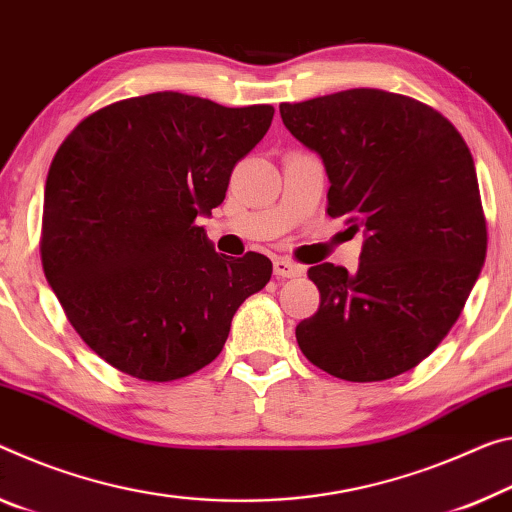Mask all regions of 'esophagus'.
Listing matches in <instances>:
<instances>
[{"instance_id":"obj_1","label":"esophagus","mask_w":512,"mask_h":512,"mask_svg":"<svg viewBox=\"0 0 512 512\" xmlns=\"http://www.w3.org/2000/svg\"><path fill=\"white\" fill-rule=\"evenodd\" d=\"M273 271L278 278H298V275H303V266L291 262L287 257H275L273 259Z\"/></svg>"}]
</instances>
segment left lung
<instances>
[{"label": "left lung", "instance_id": "left-lung-1", "mask_svg": "<svg viewBox=\"0 0 512 512\" xmlns=\"http://www.w3.org/2000/svg\"><path fill=\"white\" fill-rule=\"evenodd\" d=\"M282 123L326 166L328 214L364 230L360 266L316 264V314L296 326L314 367L376 383L417 367L465 307L488 250L472 152L440 111L351 88L282 102Z\"/></svg>", "mask_w": 512, "mask_h": 512}]
</instances>
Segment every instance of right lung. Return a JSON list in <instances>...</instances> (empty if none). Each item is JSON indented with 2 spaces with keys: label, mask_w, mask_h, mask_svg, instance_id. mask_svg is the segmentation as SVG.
I'll use <instances>...</instances> for the list:
<instances>
[{
  "label": "right lung",
  "mask_w": 512,
  "mask_h": 512,
  "mask_svg": "<svg viewBox=\"0 0 512 512\" xmlns=\"http://www.w3.org/2000/svg\"><path fill=\"white\" fill-rule=\"evenodd\" d=\"M273 113L150 93L97 109L59 145L40 259L70 326L111 367L145 383L191 376L271 280L269 257L216 253L196 218L221 205Z\"/></svg>",
  "instance_id": "add662e5"
}]
</instances>
